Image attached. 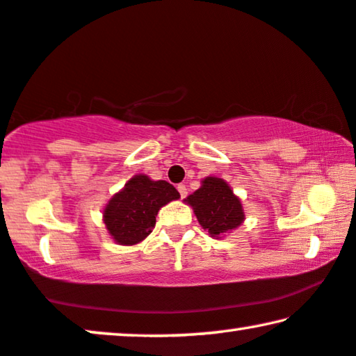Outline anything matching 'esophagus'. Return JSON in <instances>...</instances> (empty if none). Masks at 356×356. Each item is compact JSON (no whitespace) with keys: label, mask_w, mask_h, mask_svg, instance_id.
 <instances>
[{"label":"esophagus","mask_w":356,"mask_h":356,"mask_svg":"<svg viewBox=\"0 0 356 356\" xmlns=\"http://www.w3.org/2000/svg\"><path fill=\"white\" fill-rule=\"evenodd\" d=\"M177 190H179V195H180V198H185V196H187V187H185L184 184L177 185Z\"/></svg>","instance_id":"34e87169"}]
</instances>
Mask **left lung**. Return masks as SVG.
<instances>
[{"label":"left lung","instance_id":"8db88e82","mask_svg":"<svg viewBox=\"0 0 356 356\" xmlns=\"http://www.w3.org/2000/svg\"><path fill=\"white\" fill-rule=\"evenodd\" d=\"M185 201L192 206L200 225L211 236L225 235L245 220L240 200L222 179L206 177L203 185Z\"/></svg>","mask_w":356,"mask_h":356}]
</instances>
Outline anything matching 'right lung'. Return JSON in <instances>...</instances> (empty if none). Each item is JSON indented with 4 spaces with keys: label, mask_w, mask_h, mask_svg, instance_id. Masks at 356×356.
<instances>
[{
    "label": "right lung",
    "mask_w": 356,
    "mask_h": 356,
    "mask_svg": "<svg viewBox=\"0 0 356 356\" xmlns=\"http://www.w3.org/2000/svg\"><path fill=\"white\" fill-rule=\"evenodd\" d=\"M179 192L166 180H152L139 174L108 201L104 222L120 245H136L150 235L161 206L177 200Z\"/></svg>",
    "instance_id": "right-lung-1"
}]
</instances>
